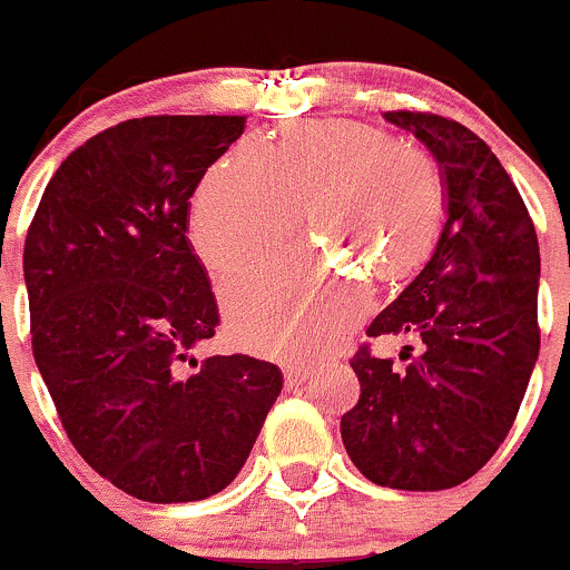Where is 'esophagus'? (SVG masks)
Here are the masks:
<instances>
[{"label": "esophagus", "instance_id": "esophagus-1", "mask_svg": "<svg viewBox=\"0 0 570 570\" xmlns=\"http://www.w3.org/2000/svg\"><path fill=\"white\" fill-rule=\"evenodd\" d=\"M309 376V368L302 363H293V365H285V382L287 385H302V382H307Z\"/></svg>", "mask_w": 570, "mask_h": 570}]
</instances>
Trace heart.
<instances>
[{
    "label": "heart",
    "mask_w": 570,
    "mask_h": 570,
    "mask_svg": "<svg viewBox=\"0 0 570 570\" xmlns=\"http://www.w3.org/2000/svg\"><path fill=\"white\" fill-rule=\"evenodd\" d=\"M443 205L441 168L424 149L365 124H298L277 144L244 138L210 166L188 233L202 263L224 274L283 240L304 207L315 235L353 261L261 263L224 283V313L240 346L304 360L368 313L365 272L396 279L430 255Z\"/></svg>",
    "instance_id": "1"
}]
</instances>
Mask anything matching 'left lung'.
<instances>
[{"label":"left lung","mask_w":570,"mask_h":570,"mask_svg":"<svg viewBox=\"0 0 570 570\" xmlns=\"http://www.w3.org/2000/svg\"><path fill=\"white\" fill-rule=\"evenodd\" d=\"M441 166L446 222L432 257L365 330L413 335L410 363L360 346V402L341 438L360 474L393 490H446L504 443L540 348L534 224L479 135L435 112L391 110Z\"/></svg>","instance_id":"obj_1"}]
</instances>
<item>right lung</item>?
I'll return each instance as SVG.
<instances>
[{
	"mask_svg": "<svg viewBox=\"0 0 570 570\" xmlns=\"http://www.w3.org/2000/svg\"><path fill=\"white\" fill-rule=\"evenodd\" d=\"M246 116H144L71 151L24 240L32 354L88 465L155 504L199 501L244 469L283 371L196 360L218 304L188 207Z\"/></svg>",
	"mask_w": 570,
	"mask_h": 570,
	"instance_id": "1",
	"label": "right lung"
}]
</instances>
